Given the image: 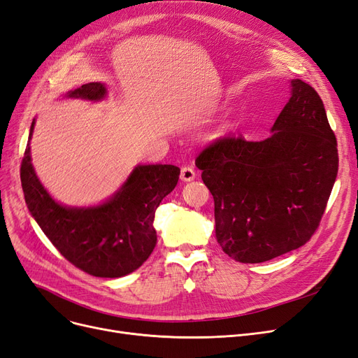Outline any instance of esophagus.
Masks as SVG:
<instances>
[{"label":"esophagus","mask_w":358,"mask_h":358,"mask_svg":"<svg viewBox=\"0 0 358 358\" xmlns=\"http://www.w3.org/2000/svg\"><path fill=\"white\" fill-rule=\"evenodd\" d=\"M180 179H182L183 182H191V180H194V179H195V171H194V169H192L191 166H183V167L180 169Z\"/></svg>","instance_id":"1"}]
</instances>
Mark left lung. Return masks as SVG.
Masks as SVG:
<instances>
[{
    "label": "left lung",
    "mask_w": 358,
    "mask_h": 358,
    "mask_svg": "<svg viewBox=\"0 0 358 358\" xmlns=\"http://www.w3.org/2000/svg\"><path fill=\"white\" fill-rule=\"evenodd\" d=\"M263 141L227 135L196 157L214 199L216 238L239 263H263L317 231L338 175L336 138L322 98L301 79Z\"/></svg>",
    "instance_id": "obj_1"
}]
</instances>
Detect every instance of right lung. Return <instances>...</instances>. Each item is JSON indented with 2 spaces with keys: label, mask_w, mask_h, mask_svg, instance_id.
Segmentation results:
<instances>
[{
  "label": "right lung",
  "mask_w": 358,
  "mask_h": 358,
  "mask_svg": "<svg viewBox=\"0 0 358 358\" xmlns=\"http://www.w3.org/2000/svg\"><path fill=\"white\" fill-rule=\"evenodd\" d=\"M99 82L82 85L67 96L104 98ZM32 122L29 141L34 134ZM180 169L171 164L138 166L123 187L101 206L71 208L55 203L42 187L31 163L27 144L20 166L24 201L42 232L67 262L96 278H120L132 273L151 255L157 234L155 210L175 189Z\"/></svg>",
  "instance_id": "1"
}]
</instances>
